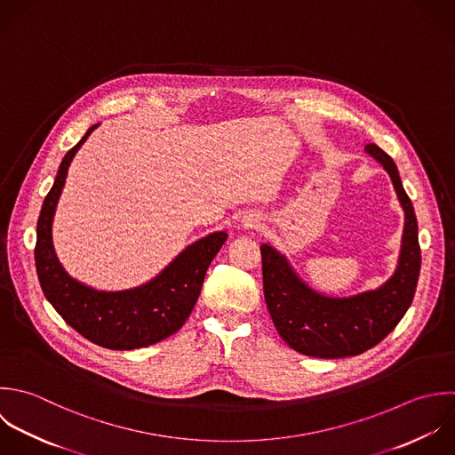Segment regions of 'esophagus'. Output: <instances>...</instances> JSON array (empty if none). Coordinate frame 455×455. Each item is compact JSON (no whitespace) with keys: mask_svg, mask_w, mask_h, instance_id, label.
Returning a JSON list of instances; mask_svg holds the SVG:
<instances>
[{"mask_svg":"<svg viewBox=\"0 0 455 455\" xmlns=\"http://www.w3.org/2000/svg\"><path fill=\"white\" fill-rule=\"evenodd\" d=\"M255 223H257L255 220H246V221H244V227H253Z\"/></svg>","mask_w":455,"mask_h":455,"instance_id":"1","label":"esophagus"}]
</instances>
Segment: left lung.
I'll list each match as a JSON object with an SVG mask.
<instances>
[{
	"label": "left lung",
	"instance_id": "1",
	"mask_svg": "<svg viewBox=\"0 0 455 455\" xmlns=\"http://www.w3.org/2000/svg\"><path fill=\"white\" fill-rule=\"evenodd\" d=\"M371 154L388 172L404 209L399 266L376 291L349 298H330L310 289L289 260L269 244L260 246L264 298L280 337L298 353L314 358H346L379 344L408 312L420 275L419 223L394 159L376 143Z\"/></svg>",
	"mask_w": 455,
	"mask_h": 455
}]
</instances>
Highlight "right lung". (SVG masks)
I'll use <instances>...</instances> for the list:
<instances>
[{"label":"right lung","instance_id":"right-lung-1","mask_svg":"<svg viewBox=\"0 0 455 455\" xmlns=\"http://www.w3.org/2000/svg\"><path fill=\"white\" fill-rule=\"evenodd\" d=\"M92 125L60 163L54 184L44 198L36 221L35 267L44 296L52 308L90 342L115 351H129L157 344L177 333L189 317L212 259L227 241L214 232L182 250L154 280L127 291H95L70 278L56 259L51 227L67 170Z\"/></svg>","mask_w":455,"mask_h":455}]
</instances>
